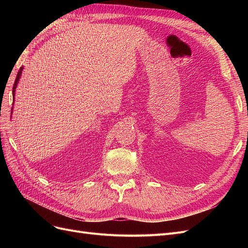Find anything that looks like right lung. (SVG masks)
<instances>
[{
    "label": "right lung",
    "instance_id": "obj_1",
    "mask_svg": "<svg viewBox=\"0 0 248 248\" xmlns=\"http://www.w3.org/2000/svg\"><path fill=\"white\" fill-rule=\"evenodd\" d=\"M22 69H24V67H20V69L17 73V77H16V81H14V86H13V90H12V95H13V100H14V96H16V87H17V84L19 81V78L21 77V72H22Z\"/></svg>",
    "mask_w": 248,
    "mask_h": 248
}]
</instances>
